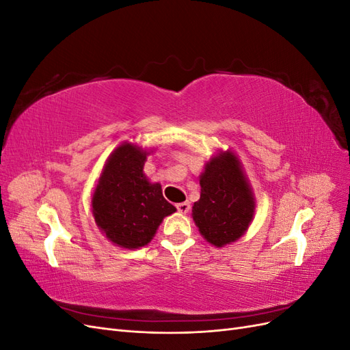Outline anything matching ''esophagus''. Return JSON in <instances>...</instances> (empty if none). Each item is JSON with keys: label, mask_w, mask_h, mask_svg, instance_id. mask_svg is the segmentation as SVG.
Wrapping results in <instances>:
<instances>
[{"label": "esophagus", "mask_w": 350, "mask_h": 350, "mask_svg": "<svg viewBox=\"0 0 350 350\" xmlns=\"http://www.w3.org/2000/svg\"><path fill=\"white\" fill-rule=\"evenodd\" d=\"M176 208H178L179 213L187 215L188 211H189V208H191V206H189L188 201H184V203H178V204H176Z\"/></svg>", "instance_id": "1"}]
</instances>
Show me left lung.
Instances as JSON below:
<instances>
[{
	"label": "left lung",
	"mask_w": 350,
	"mask_h": 350,
	"mask_svg": "<svg viewBox=\"0 0 350 350\" xmlns=\"http://www.w3.org/2000/svg\"><path fill=\"white\" fill-rule=\"evenodd\" d=\"M200 200L193 220L201 237L224 248L245 235L256 213V197L238 156L219 150L200 175Z\"/></svg>",
	"instance_id": "obj_1"
}]
</instances>
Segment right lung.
I'll return each instance as SVG.
<instances>
[{"label":"right lung","mask_w":350,"mask_h":350,"mask_svg":"<svg viewBox=\"0 0 350 350\" xmlns=\"http://www.w3.org/2000/svg\"><path fill=\"white\" fill-rule=\"evenodd\" d=\"M154 149L124 142L105 162L94 185L90 207L94 221L113 245L137 250L149 243L163 219L176 208L167 203L162 185L143 172Z\"/></svg>","instance_id":"obj_1"}]
</instances>
